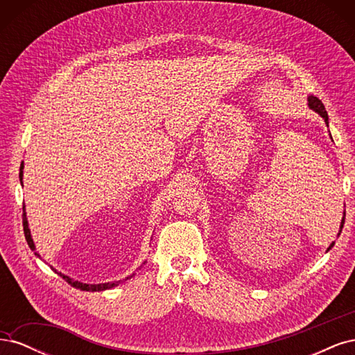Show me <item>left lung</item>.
I'll return each instance as SVG.
<instances>
[{
    "label": "left lung",
    "instance_id": "obj_1",
    "mask_svg": "<svg viewBox=\"0 0 355 355\" xmlns=\"http://www.w3.org/2000/svg\"><path fill=\"white\" fill-rule=\"evenodd\" d=\"M308 105H309V108H313L315 112H318L321 116L324 118L326 124H329V116H327V112H326V108H324L323 102H321L318 98H315V96H309V98H308ZM343 223H345V213H343V218H342L340 231H342V228H343ZM340 231H339V234H340ZM333 244H335V243H331L329 249H331Z\"/></svg>",
    "mask_w": 355,
    "mask_h": 355
}]
</instances>
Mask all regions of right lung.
I'll use <instances>...</instances> for the list:
<instances>
[{
	"mask_svg": "<svg viewBox=\"0 0 355 355\" xmlns=\"http://www.w3.org/2000/svg\"><path fill=\"white\" fill-rule=\"evenodd\" d=\"M22 168H24V163H22V166H20V173H19V178H20V180H22V176H24V171H22ZM24 232H25V239H26V241H28V244H29V247L32 250H35V245H34V241H32V239H31V232H29V228H28V220H26V213H25V210H24ZM35 254H38V253H35ZM56 271V270H55ZM63 280H65L68 284H71L72 287H75V288H80V290H85V292H101V290H106V288H111V287H114V286H116V283H105V284H84V283H80V282H73L72 278H69L68 275H63L62 272H58ZM128 278V277H127Z\"/></svg>",
	"mask_w": 355,
	"mask_h": 355,
	"instance_id": "right-lung-1",
	"label": "right lung"
}]
</instances>
